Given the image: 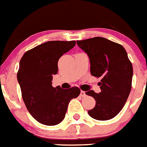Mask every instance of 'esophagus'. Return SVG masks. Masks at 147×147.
<instances>
[{
    "label": "esophagus",
    "instance_id": "34e87169",
    "mask_svg": "<svg viewBox=\"0 0 147 147\" xmlns=\"http://www.w3.org/2000/svg\"><path fill=\"white\" fill-rule=\"evenodd\" d=\"M80 95L82 97H85V95H86V94H85V92H84V91H81Z\"/></svg>",
    "mask_w": 147,
    "mask_h": 147
}]
</instances>
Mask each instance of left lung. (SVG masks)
I'll return each instance as SVG.
<instances>
[{"label": "left lung", "mask_w": 147, "mask_h": 147, "mask_svg": "<svg viewBox=\"0 0 147 147\" xmlns=\"http://www.w3.org/2000/svg\"><path fill=\"white\" fill-rule=\"evenodd\" d=\"M77 44L89 57L91 74L101 78L100 92H85L96 100L88 113L98 121L112 119L122 110L131 90L133 66L127 53L121 45L103 37L78 40Z\"/></svg>", "instance_id": "8db88e82"}]
</instances>
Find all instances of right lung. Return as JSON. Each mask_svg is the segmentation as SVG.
I'll list each match as a JSON object with an SVG mask.
<instances>
[{
    "mask_svg": "<svg viewBox=\"0 0 147 147\" xmlns=\"http://www.w3.org/2000/svg\"><path fill=\"white\" fill-rule=\"evenodd\" d=\"M76 41H48L24 53L20 61L17 81L22 98L30 114L47 126L61 123L69 101L80 94L78 87L62 89L53 87L58 61L76 46Z\"/></svg>",
    "mask_w": 147,
    "mask_h": 147,
    "instance_id": "right-lung-1",
    "label": "right lung"
}]
</instances>
